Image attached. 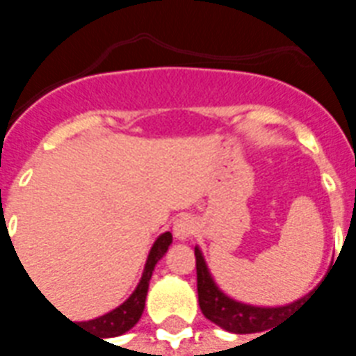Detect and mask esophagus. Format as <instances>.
<instances>
[{"label":"esophagus","instance_id":"34e87169","mask_svg":"<svg viewBox=\"0 0 356 356\" xmlns=\"http://www.w3.org/2000/svg\"><path fill=\"white\" fill-rule=\"evenodd\" d=\"M173 234H175V238L179 242H186V240L193 238L194 234H196V223H194L193 217H179L177 221L173 223Z\"/></svg>","mask_w":356,"mask_h":356}]
</instances>
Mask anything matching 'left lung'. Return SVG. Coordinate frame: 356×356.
<instances>
[{
	"mask_svg": "<svg viewBox=\"0 0 356 356\" xmlns=\"http://www.w3.org/2000/svg\"><path fill=\"white\" fill-rule=\"evenodd\" d=\"M194 255H196V276H198V303H200L202 313L208 321L217 324L219 328L227 330V332H232V334L263 332L270 324H275L276 318H280L282 314H288L290 309H293L305 299L301 298L293 303L280 307H257L236 301V299L229 298L217 286L198 246L194 248Z\"/></svg>",
	"mask_w": 356,
	"mask_h": 356,
	"instance_id": "1",
	"label": "left lung"
}]
</instances>
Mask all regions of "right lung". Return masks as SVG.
<instances>
[{"label":"right lung","instance_id":"add662e5","mask_svg":"<svg viewBox=\"0 0 356 356\" xmlns=\"http://www.w3.org/2000/svg\"><path fill=\"white\" fill-rule=\"evenodd\" d=\"M171 232H163L160 234L156 242L150 248V254L147 257V263H145V270H143V276H140L137 288L133 291L129 298L125 299L124 303L120 307H116L114 311L102 314L99 318H93V321L88 322H78L81 326H86V332H91L95 336L99 337H116L125 334L127 330H131L137 322H139L140 314L145 311V301H147V291H148V282L152 278V270H154L156 263L162 259L168 248H170Z\"/></svg>","mask_w":356,"mask_h":356}]
</instances>
